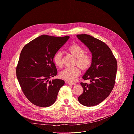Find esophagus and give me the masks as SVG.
Instances as JSON below:
<instances>
[{
	"mask_svg": "<svg viewBox=\"0 0 134 134\" xmlns=\"http://www.w3.org/2000/svg\"><path fill=\"white\" fill-rule=\"evenodd\" d=\"M67 84H68V85H70V86H74V85H75V84H76L74 83H71V82H67Z\"/></svg>",
	"mask_w": 134,
	"mask_h": 134,
	"instance_id": "esophagus-1",
	"label": "esophagus"
}]
</instances>
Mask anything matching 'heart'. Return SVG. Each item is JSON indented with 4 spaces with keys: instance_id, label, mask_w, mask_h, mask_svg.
<instances>
[{
    "instance_id": "1",
    "label": "heart",
    "mask_w": 134,
    "mask_h": 134,
    "mask_svg": "<svg viewBox=\"0 0 134 134\" xmlns=\"http://www.w3.org/2000/svg\"><path fill=\"white\" fill-rule=\"evenodd\" d=\"M68 52L76 58L74 68H66L60 72V77L64 80L72 82L74 81L80 75V69L83 71L88 70L92 63V58L90 54L86 53V50L81 45L74 44L69 46L67 49ZM53 63L56 66L61 68L63 66V53L57 52L53 56Z\"/></svg>"
}]
</instances>
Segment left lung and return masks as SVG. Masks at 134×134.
Segmentation results:
<instances>
[{"instance_id":"obj_1","label":"left lung","mask_w":134,"mask_h":134,"mask_svg":"<svg viewBox=\"0 0 134 134\" xmlns=\"http://www.w3.org/2000/svg\"><path fill=\"white\" fill-rule=\"evenodd\" d=\"M77 38L89 48L92 55V63L83 75L81 82L83 92L78 98L84 106L98 105L109 95L115 83L118 68L116 59L111 50L104 42L87 34L77 35Z\"/></svg>"}]
</instances>
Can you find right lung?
I'll list each match as a JSON object with an SVG mask.
<instances>
[{
	"mask_svg": "<svg viewBox=\"0 0 134 134\" xmlns=\"http://www.w3.org/2000/svg\"><path fill=\"white\" fill-rule=\"evenodd\" d=\"M69 37L41 35L23 47L16 69L23 93L33 104L47 107L54 103L64 81L48 79L56 76L54 55Z\"/></svg>",
	"mask_w": 134,
	"mask_h": 134,
	"instance_id": "right-lung-1",
	"label": "right lung"
}]
</instances>
